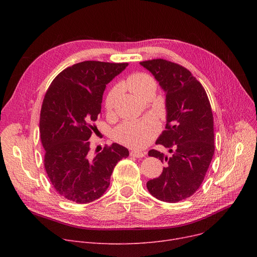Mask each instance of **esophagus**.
I'll use <instances>...</instances> for the list:
<instances>
[{
	"label": "esophagus",
	"mask_w": 257,
	"mask_h": 257,
	"mask_svg": "<svg viewBox=\"0 0 257 257\" xmlns=\"http://www.w3.org/2000/svg\"><path fill=\"white\" fill-rule=\"evenodd\" d=\"M146 155L145 152H142V151H139V150H133L130 152V156L132 157H137V158H142Z\"/></svg>",
	"instance_id": "esophagus-1"
}]
</instances>
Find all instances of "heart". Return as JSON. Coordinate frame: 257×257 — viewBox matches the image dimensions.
<instances>
[{
  "instance_id": "heart-1",
  "label": "heart",
  "mask_w": 257,
  "mask_h": 257,
  "mask_svg": "<svg viewBox=\"0 0 257 257\" xmlns=\"http://www.w3.org/2000/svg\"><path fill=\"white\" fill-rule=\"evenodd\" d=\"M126 86L138 96L140 99L150 90H156L154 79L144 73L131 75L127 81ZM119 93V87H112L108 92L105 100V108L110 111ZM158 132V125L151 118H144L140 120H128L117 126L113 132L115 141L131 148H143L149 144Z\"/></svg>"
}]
</instances>
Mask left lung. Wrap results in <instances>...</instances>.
<instances>
[{
    "instance_id": "8db88e82",
    "label": "left lung",
    "mask_w": 257,
    "mask_h": 257,
    "mask_svg": "<svg viewBox=\"0 0 257 257\" xmlns=\"http://www.w3.org/2000/svg\"><path fill=\"white\" fill-rule=\"evenodd\" d=\"M166 93L167 125L156 144L173 153L157 150L148 155L165 164L160 176L147 182L156 199L175 203L196 193L214 153L213 115L205 89L185 67L165 59L140 63Z\"/></svg>"
}]
</instances>
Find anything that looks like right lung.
I'll use <instances>...</instances> for the list:
<instances>
[{"label":"right lung","instance_id":"obj_1","mask_svg":"<svg viewBox=\"0 0 257 257\" xmlns=\"http://www.w3.org/2000/svg\"><path fill=\"white\" fill-rule=\"evenodd\" d=\"M127 66L79 62L58 74L46 92L39 119L45 168L56 192L76 203L103 196L114 167L129 156L127 148L114 143L92 157L88 141L101 113L106 85Z\"/></svg>","mask_w":257,"mask_h":257}]
</instances>
